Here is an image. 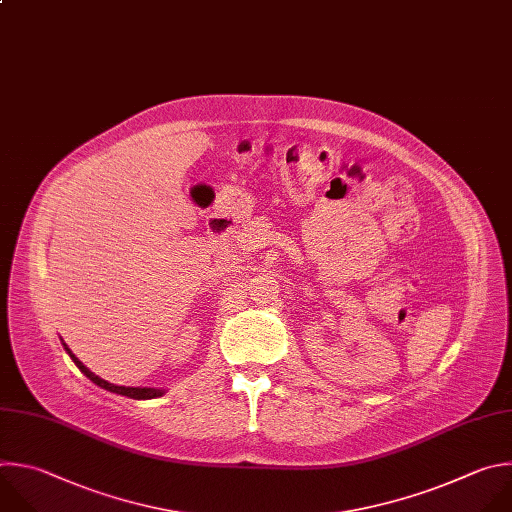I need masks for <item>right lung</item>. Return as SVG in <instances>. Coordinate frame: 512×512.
<instances>
[{"instance_id": "obj_1", "label": "right lung", "mask_w": 512, "mask_h": 512, "mask_svg": "<svg viewBox=\"0 0 512 512\" xmlns=\"http://www.w3.org/2000/svg\"><path fill=\"white\" fill-rule=\"evenodd\" d=\"M66 347V345H64ZM66 351H68V355L72 357V361L76 363V367L90 379V381H94L98 387H102V389H109V391H113V393H119V395H127V397H133V399H153V397H159V395H163L165 391L163 389H153V387H125V385H115V383H109V381H105V379H100L98 375H94L90 369H86L72 353H70V349L66 347Z\"/></svg>"}]
</instances>
